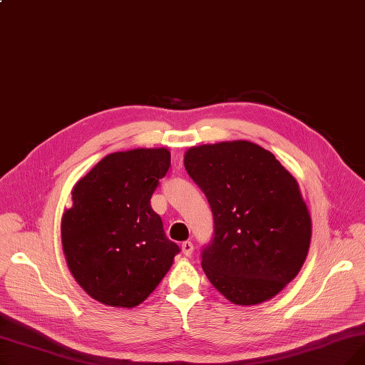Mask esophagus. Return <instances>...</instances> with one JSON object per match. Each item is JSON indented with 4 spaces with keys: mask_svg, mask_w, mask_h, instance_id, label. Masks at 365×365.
I'll return each instance as SVG.
<instances>
[{
    "mask_svg": "<svg viewBox=\"0 0 365 365\" xmlns=\"http://www.w3.org/2000/svg\"><path fill=\"white\" fill-rule=\"evenodd\" d=\"M182 252H183V255L185 256H190L192 255V252H194V244L190 242V241H185V242H182Z\"/></svg>",
    "mask_w": 365,
    "mask_h": 365,
    "instance_id": "esophagus-1",
    "label": "esophagus"
}]
</instances>
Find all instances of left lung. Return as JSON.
<instances>
[{
    "instance_id": "obj_1",
    "label": "left lung",
    "mask_w": 365,
    "mask_h": 365,
    "mask_svg": "<svg viewBox=\"0 0 365 365\" xmlns=\"http://www.w3.org/2000/svg\"><path fill=\"white\" fill-rule=\"evenodd\" d=\"M185 168L213 213V240L201 253L210 282L235 304L272 299L309 250L311 216L296 179L247 140L189 148Z\"/></svg>"
}]
</instances>
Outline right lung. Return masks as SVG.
Returning a JSON list of instances; mask_svg holds the SVG:
<instances>
[{
    "label": "right lung",
    "instance_id": "add662e5",
    "mask_svg": "<svg viewBox=\"0 0 365 365\" xmlns=\"http://www.w3.org/2000/svg\"><path fill=\"white\" fill-rule=\"evenodd\" d=\"M168 167L165 148L113 152L73 186L62 245L71 274L94 300L113 308L140 304L180 252L150 207Z\"/></svg>",
    "mask_w": 365,
    "mask_h": 365
}]
</instances>
